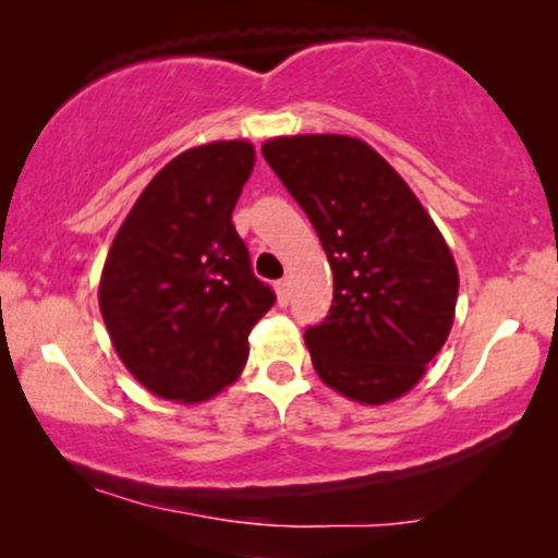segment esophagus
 Returning <instances> with one entry per match:
<instances>
[{"label": "esophagus", "instance_id": "1", "mask_svg": "<svg viewBox=\"0 0 558 558\" xmlns=\"http://www.w3.org/2000/svg\"><path fill=\"white\" fill-rule=\"evenodd\" d=\"M274 287H277L279 302H281V304H287V302H289V279H279L277 284H274Z\"/></svg>", "mask_w": 558, "mask_h": 558}]
</instances>
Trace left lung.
<instances>
[{
    "label": "left lung",
    "mask_w": 558,
    "mask_h": 558,
    "mask_svg": "<svg viewBox=\"0 0 558 558\" xmlns=\"http://www.w3.org/2000/svg\"><path fill=\"white\" fill-rule=\"evenodd\" d=\"M264 159L330 262L327 317L304 330L317 376L361 403L399 399L452 330L454 258L401 174L355 136H277Z\"/></svg>",
    "instance_id": "1"
}]
</instances>
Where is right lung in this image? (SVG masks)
Instances as JSON below:
<instances>
[{
    "label": "right lung",
    "instance_id": "right-lung-1",
    "mask_svg": "<svg viewBox=\"0 0 558 558\" xmlns=\"http://www.w3.org/2000/svg\"><path fill=\"white\" fill-rule=\"evenodd\" d=\"M254 159L239 140L182 151L144 187L106 256V330L162 399L205 401L239 378L248 335L277 302L231 220Z\"/></svg>",
    "mask_w": 558,
    "mask_h": 558
}]
</instances>
